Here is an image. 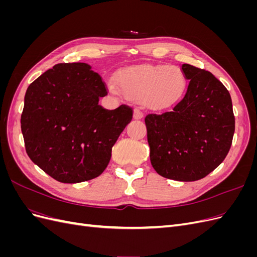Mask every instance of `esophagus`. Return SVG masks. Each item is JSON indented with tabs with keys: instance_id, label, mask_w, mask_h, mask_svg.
Listing matches in <instances>:
<instances>
[{
	"instance_id": "34e87169",
	"label": "esophagus",
	"mask_w": 257,
	"mask_h": 257,
	"mask_svg": "<svg viewBox=\"0 0 257 257\" xmlns=\"http://www.w3.org/2000/svg\"><path fill=\"white\" fill-rule=\"evenodd\" d=\"M133 116H134L135 120H139V119H142L143 116H144V112L141 109H139V108H135Z\"/></svg>"
}]
</instances>
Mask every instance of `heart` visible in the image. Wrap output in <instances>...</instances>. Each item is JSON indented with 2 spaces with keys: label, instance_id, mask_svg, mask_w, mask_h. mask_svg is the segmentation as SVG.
Masks as SVG:
<instances>
[{
  "label": "heart",
  "instance_id": "heart-1",
  "mask_svg": "<svg viewBox=\"0 0 257 257\" xmlns=\"http://www.w3.org/2000/svg\"><path fill=\"white\" fill-rule=\"evenodd\" d=\"M189 79L178 66L137 65L123 68L115 81L108 82L113 93L138 100L152 110H164L180 102L188 90Z\"/></svg>",
  "mask_w": 257,
  "mask_h": 257
}]
</instances>
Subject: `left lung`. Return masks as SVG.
Instances as JSON below:
<instances>
[{
	"label": "left lung",
	"instance_id": "1",
	"mask_svg": "<svg viewBox=\"0 0 257 257\" xmlns=\"http://www.w3.org/2000/svg\"><path fill=\"white\" fill-rule=\"evenodd\" d=\"M190 80L170 111L146 115L150 161L159 175L196 181L219 166L230 149L235 116L229 92L205 69L182 64Z\"/></svg>",
	"mask_w": 257,
	"mask_h": 257
}]
</instances>
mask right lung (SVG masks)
Masks as SVG:
<instances>
[{
	"mask_svg": "<svg viewBox=\"0 0 257 257\" xmlns=\"http://www.w3.org/2000/svg\"><path fill=\"white\" fill-rule=\"evenodd\" d=\"M107 90L87 63H61L26 92L21 132L26 150L46 174L62 183H79L102 174L116 139L131 122L132 108L98 105Z\"/></svg>",
	"mask_w": 257,
	"mask_h": 257,
	"instance_id": "1",
	"label": "right lung"
}]
</instances>
